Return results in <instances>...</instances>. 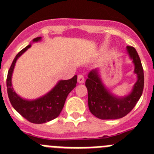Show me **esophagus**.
Returning <instances> with one entry per match:
<instances>
[{"label":"esophagus","mask_w":154,"mask_h":154,"mask_svg":"<svg viewBox=\"0 0 154 154\" xmlns=\"http://www.w3.org/2000/svg\"><path fill=\"white\" fill-rule=\"evenodd\" d=\"M85 81V79H84V76H83V75L82 74H79L78 75V82L79 83H83Z\"/></svg>","instance_id":"obj_1"}]
</instances>
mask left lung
Here are the masks:
<instances>
[{"label": "left lung", "mask_w": 154, "mask_h": 154, "mask_svg": "<svg viewBox=\"0 0 154 154\" xmlns=\"http://www.w3.org/2000/svg\"><path fill=\"white\" fill-rule=\"evenodd\" d=\"M127 49L135 65L134 72L138 78L128 96L120 98L110 94L101 83L97 70L90 72L85 81L88 108L91 114L100 119H118L126 116L134 108L143 93L144 75L140 59L133 46H128Z\"/></svg>", "instance_id": "1"}]
</instances>
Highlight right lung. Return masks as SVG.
Masks as SVG:
<instances>
[{"label":"right lung","mask_w":154,"mask_h":154,"mask_svg":"<svg viewBox=\"0 0 154 154\" xmlns=\"http://www.w3.org/2000/svg\"><path fill=\"white\" fill-rule=\"evenodd\" d=\"M41 37L35 38L33 39V42L39 41ZM29 47L30 45L18 53L14 60H13L12 64L8 70L7 77L8 98L14 108L25 119L31 123L43 124L55 119L60 115L68 94L76 86L77 75H75L70 79L59 82L52 91L42 98L34 101H26L23 99L18 96L13 89L11 76L18 57H20Z\"/></svg>","instance_id":"obj_1"}]
</instances>
